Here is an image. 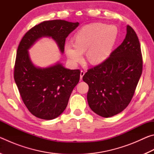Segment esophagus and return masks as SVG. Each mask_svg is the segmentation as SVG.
<instances>
[{
	"instance_id": "1",
	"label": "esophagus",
	"mask_w": 154,
	"mask_h": 154,
	"mask_svg": "<svg viewBox=\"0 0 154 154\" xmlns=\"http://www.w3.org/2000/svg\"><path fill=\"white\" fill-rule=\"evenodd\" d=\"M85 74V71H81V72H80V79L82 80V78L83 77V75H84Z\"/></svg>"
}]
</instances>
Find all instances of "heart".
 I'll return each mask as SVG.
<instances>
[{"label": "heart", "instance_id": "heart-1", "mask_svg": "<svg viewBox=\"0 0 154 154\" xmlns=\"http://www.w3.org/2000/svg\"><path fill=\"white\" fill-rule=\"evenodd\" d=\"M117 36L116 27L103 23L85 25L75 36V44L68 42L65 53L69 61L76 65L82 61L83 51L91 63L98 64L107 58L114 45Z\"/></svg>", "mask_w": 154, "mask_h": 154}]
</instances>
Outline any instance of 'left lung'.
Segmentation results:
<instances>
[{"label":"left lung","mask_w":154,"mask_h":154,"mask_svg":"<svg viewBox=\"0 0 154 154\" xmlns=\"http://www.w3.org/2000/svg\"><path fill=\"white\" fill-rule=\"evenodd\" d=\"M140 43L129 25L124 40L102 63L88 70L83 77L89 86L87 99L98 116L110 118L126 109L142 74Z\"/></svg>","instance_id":"1"}]
</instances>
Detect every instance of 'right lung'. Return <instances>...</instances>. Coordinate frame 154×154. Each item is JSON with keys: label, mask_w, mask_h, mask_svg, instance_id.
Masks as SVG:
<instances>
[{"label": "right lung", "mask_w": 154, "mask_h": 154, "mask_svg": "<svg viewBox=\"0 0 154 154\" xmlns=\"http://www.w3.org/2000/svg\"><path fill=\"white\" fill-rule=\"evenodd\" d=\"M79 24L62 20L44 21L28 30L20 41L14 79L24 105L36 118L49 120L64 111L81 72L79 69H67L60 63L45 69L36 67L30 60L28 49L38 38L49 36L63 53L66 38Z\"/></svg>", "instance_id": "obj_1"}]
</instances>
